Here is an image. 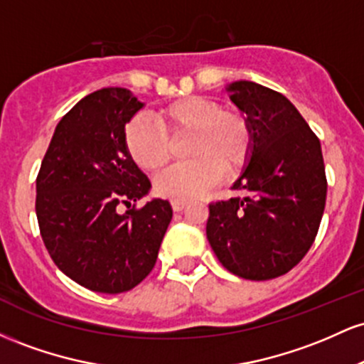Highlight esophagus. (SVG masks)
<instances>
[{"instance_id":"1","label":"esophagus","mask_w":364,"mask_h":364,"mask_svg":"<svg viewBox=\"0 0 364 364\" xmlns=\"http://www.w3.org/2000/svg\"><path fill=\"white\" fill-rule=\"evenodd\" d=\"M171 207H173L174 212H181L183 208L186 207V202H183V200H173V202H171Z\"/></svg>"}]
</instances>
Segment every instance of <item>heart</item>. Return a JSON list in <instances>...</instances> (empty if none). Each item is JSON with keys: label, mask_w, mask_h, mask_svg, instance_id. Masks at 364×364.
<instances>
[{"label": "heart", "mask_w": 364, "mask_h": 364, "mask_svg": "<svg viewBox=\"0 0 364 364\" xmlns=\"http://www.w3.org/2000/svg\"><path fill=\"white\" fill-rule=\"evenodd\" d=\"M188 139L185 157L154 183L156 193L169 200H191L203 195L225 176L241 173L253 152V128L245 114L223 109L207 97H183L162 107L157 127L133 118L124 128V147L144 171H159L171 159L173 145Z\"/></svg>", "instance_id": "obj_1"}]
</instances>
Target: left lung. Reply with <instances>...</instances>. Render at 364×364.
<instances>
[{"label":"left lung","instance_id":"1","mask_svg":"<svg viewBox=\"0 0 364 364\" xmlns=\"http://www.w3.org/2000/svg\"><path fill=\"white\" fill-rule=\"evenodd\" d=\"M253 128V152L232 190L208 203L207 240L229 272L270 281L303 260L327 198L320 140L289 99L255 82L228 87Z\"/></svg>","mask_w":364,"mask_h":364}]
</instances>
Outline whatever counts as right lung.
Returning <instances> with one entry per match:
<instances>
[{"label":"right lung","instance_id":"add662e5","mask_svg":"<svg viewBox=\"0 0 364 364\" xmlns=\"http://www.w3.org/2000/svg\"><path fill=\"white\" fill-rule=\"evenodd\" d=\"M141 106L121 87L92 92L58 123L37 174L36 214L46 248L63 274L95 292L139 286L173 219L168 200L135 207L150 181L128 156L123 135ZM119 203L134 207L119 215Z\"/></svg>","mask_w":364,"mask_h":364}]
</instances>
